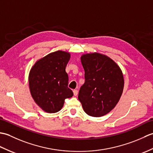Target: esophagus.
<instances>
[{
  "label": "esophagus",
  "instance_id": "esophagus-1",
  "mask_svg": "<svg viewBox=\"0 0 153 153\" xmlns=\"http://www.w3.org/2000/svg\"><path fill=\"white\" fill-rule=\"evenodd\" d=\"M73 92H74V96H77V94H78V91H77V89H74V90L73 91Z\"/></svg>",
  "mask_w": 153,
  "mask_h": 153
}]
</instances>
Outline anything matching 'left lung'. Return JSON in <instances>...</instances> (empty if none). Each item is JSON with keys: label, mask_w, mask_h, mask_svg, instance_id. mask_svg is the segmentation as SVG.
Listing matches in <instances>:
<instances>
[{"label": "left lung", "mask_w": 153, "mask_h": 153, "mask_svg": "<svg viewBox=\"0 0 153 153\" xmlns=\"http://www.w3.org/2000/svg\"><path fill=\"white\" fill-rule=\"evenodd\" d=\"M81 61L85 83L78 99L87 114L102 116L114 108L121 97L124 85L122 72L111 58L99 53L83 54Z\"/></svg>", "instance_id": "8db88e82"}]
</instances>
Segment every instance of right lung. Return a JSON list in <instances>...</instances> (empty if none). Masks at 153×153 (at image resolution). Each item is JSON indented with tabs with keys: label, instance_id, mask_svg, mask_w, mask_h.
I'll list each match as a JSON object with an SVG mask.
<instances>
[{
	"label": "right lung",
	"instance_id": "obj_1",
	"mask_svg": "<svg viewBox=\"0 0 153 153\" xmlns=\"http://www.w3.org/2000/svg\"><path fill=\"white\" fill-rule=\"evenodd\" d=\"M70 53L58 51L38 60L29 75V85L35 102L48 113H55L62 108L66 99L73 96L68 88L66 65Z\"/></svg>",
	"mask_w": 153,
	"mask_h": 153
}]
</instances>
